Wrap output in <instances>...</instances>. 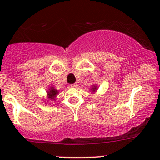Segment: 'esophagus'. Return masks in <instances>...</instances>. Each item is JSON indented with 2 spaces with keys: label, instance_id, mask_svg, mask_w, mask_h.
I'll return each instance as SVG.
<instances>
[{
  "label": "esophagus",
  "instance_id": "obj_1",
  "mask_svg": "<svg viewBox=\"0 0 160 160\" xmlns=\"http://www.w3.org/2000/svg\"><path fill=\"white\" fill-rule=\"evenodd\" d=\"M71 87H72V88H78V85H77V83H73V84L71 85Z\"/></svg>",
  "mask_w": 160,
  "mask_h": 160
}]
</instances>
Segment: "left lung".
<instances>
[{
  "instance_id": "8db88e82",
  "label": "left lung",
  "mask_w": 160,
  "mask_h": 160,
  "mask_svg": "<svg viewBox=\"0 0 160 160\" xmlns=\"http://www.w3.org/2000/svg\"><path fill=\"white\" fill-rule=\"evenodd\" d=\"M98 87L97 86V85H95V84H93V85H92L91 86V88H90V91H91V93H95V92L97 91V90H98Z\"/></svg>"
}]
</instances>
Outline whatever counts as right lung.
Masks as SVG:
<instances>
[{
    "instance_id": "add662e5",
    "label": "right lung",
    "mask_w": 160,
    "mask_h": 160,
    "mask_svg": "<svg viewBox=\"0 0 160 160\" xmlns=\"http://www.w3.org/2000/svg\"><path fill=\"white\" fill-rule=\"evenodd\" d=\"M46 92H47V99L52 100V101H55V100H56V96H57L58 93H59V90L55 89L54 87L52 86L49 87V90H48Z\"/></svg>"
}]
</instances>
